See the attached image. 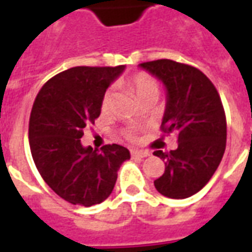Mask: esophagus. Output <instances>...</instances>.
I'll use <instances>...</instances> for the list:
<instances>
[{
  "label": "esophagus",
  "instance_id": "34e87169",
  "mask_svg": "<svg viewBox=\"0 0 252 252\" xmlns=\"http://www.w3.org/2000/svg\"><path fill=\"white\" fill-rule=\"evenodd\" d=\"M131 155L133 158H146V157H150V153L144 150H131Z\"/></svg>",
  "mask_w": 252,
  "mask_h": 252
}]
</instances>
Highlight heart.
I'll list each match as a JSON object with an SVG mask.
<instances>
[{"label": "heart", "mask_w": 252, "mask_h": 252, "mask_svg": "<svg viewBox=\"0 0 252 252\" xmlns=\"http://www.w3.org/2000/svg\"><path fill=\"white\" fill-rule=\"evenodd\" d=\"M126 85L133 93L136 94L139 101L144 98V97H147V95H158L159 94V83L157 82L155 78L151 77L147 72H137L133 77L128 79ZM110 101H112V92L108 90V92H105L104 95H102V99H101V109H102V112L109 109ZM124 135L131 140L135 139V133L131 129H126L124 132Z\"/></svg>", "instance_id": "heart-1"}]
</instances>
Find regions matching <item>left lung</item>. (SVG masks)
Listing matches in <instances>:
<instances>
[{
  "label": "left lung",
  "instance_id": "1",
  "mask_svg": "<svg viewBox=\"0 0 252 252\" xmlns=\"http://www.w3.org/2000/svg\"><path fill=\"white\" fill-rule=\"evenodd\" d=\"M167 89L162 132L178 135V147L154 151L164 160V173L154 185L169 198H188L209 182L221 162L227 120L221 98L205 74L170 59L140 63Z\"/></svg>",
  "mask_w": 252,
  "mask_h": 252
}]
</instances>
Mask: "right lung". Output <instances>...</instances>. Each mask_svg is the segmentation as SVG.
Wrapping results in <instances>:
<instances>
[{"label":"right lung","instance_id":"right-lung-1","mask_svg":"<svg viewBox=\"0 0 252 252\" xmlns=\"http://www.w3.org/2000/svg\"><path fill=\"white\" fill-rule=\"evenodd\" d=\"M124 66H78L48 79L31 110L30 147L41 178L70 204L92 206L112 193L129 151L119 144L83 147V128L101 113V99Z\"/></svg>","mask_w":252,"mask_h":252}]
</instances>
